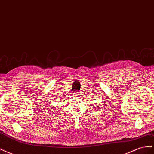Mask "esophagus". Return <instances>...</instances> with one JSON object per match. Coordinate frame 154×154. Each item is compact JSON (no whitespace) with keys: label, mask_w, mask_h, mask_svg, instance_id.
<instances>
[{"label":"esophagus","mask_w":154,"mask_h":154,"mask_svg":"<svg viewBox=\"0 0 154 154\" xmlns=\"http://www.w3.org/2000/svg\"><path fill=\"white\" fill-rule=\"evenodd\" d=\"M74 94H75V95H76V96H78V95H80V92H79L78 91H74Z\"/></svg>","instance_id":"obj_1"}]
</instances>
